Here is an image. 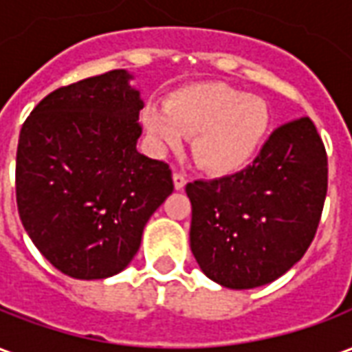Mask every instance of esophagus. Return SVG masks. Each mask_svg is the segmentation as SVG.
Instances as JSON below:
<instances>
[{
	"label": "esophagus",
	"instance_id": "1",
	"mask_svg": "<svg viewBox=\"0 0 352 352\" xmlns=\"http://www.w3.org/2000/svg\"><path fill=\"white\" fill-rule=\"evenodd\" d=\"M173 184H175L177 190H183L184 184H186V175H184L183 171H175L173 173Z\"/></svg>",
	"mask_w": 352,
	"mask_h": 352
}]
</instances>
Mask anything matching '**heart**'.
Masks as SVG:
<instances>
[{
	"label": "heart",
	"mask_w": 352,
	"mask_h": 352,
	"mask_svg": "<svg viewBox=\"0 0 352 352\" xmlns=\"http://www.w3.org/2000/svg\"><path fill=\"white\" fill-rule=\"evenodd\" d=\"M265 100L224 82H198L175 92L168 105H146L143 122L160 148H179L194 138L201 168L232 173L256 154L270 128Z\"/></svg>",
	"instance_id": "obj_1"
}]
</instances>
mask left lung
Returning a JSON list of instances; mask_svg holds the SVG:
<instances>
[{"label":"left lung","mask_w":352,"mask_h":352,"mask_svg":"<svg viewBox=\"0 0 352 352\" xmlns=\"http://www.w3.org/2000/svg\"><path fill=\"white\" fill-rule=\"evenodd\" d=\"M328 156L309 116L283 124L234 175L186 184L190 249L209 279L262 287L302 258L317 234Z\"/></svg>","instance_id":"left-lung-1"}]
</instances>
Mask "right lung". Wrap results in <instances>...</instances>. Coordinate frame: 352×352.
Wrapping results in <instances>:
<instances>
[{
  "mask_svg": "<svg viewBox=\"0 0 352 352\" xmlns=\"http://www.w3.org/2000/svg\"><path fill=\"white\" fill-rule=\"evenodd\" d=\"M130 79L113 69L58 88L20 130V221L43 256L73 279L122 272L173 192L168 164L135 148L143 101Z\"/></svg>",
  "mask_w": 352,
  "mask_h": 352,
  "instance_id": "add662e5",
  "label": "right lung"
}]
</instances>
